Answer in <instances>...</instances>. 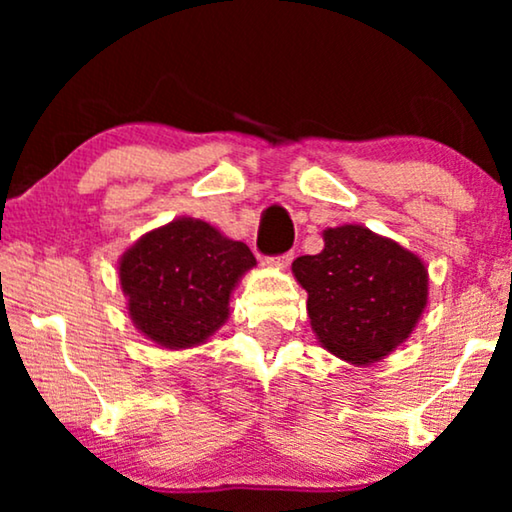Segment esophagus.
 <instances>
[{
    "instance_id": "34e87169",
    "label": "esophagus",
    "mask_w": 512,
    "mask_h": 512,
    "mask_svg": "<svg viewBox=\"0 0 512 512\" xmlns=\"http://www.w3.org/2000/svg\"><path fill=\"white\" fill-rule=\"evenodd\" d=\"M291 261H293V251H284V254L270 258V263L279 265V268H286V265H289Z\"/></svg>"
}]
</instances>
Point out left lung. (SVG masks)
<instances>
[{"mask_svg": "<svg viewBox=\"0 0 512 512\" xmlns=\"http://www.w3.org/2000/svg\"><path fill=\"white\" fill-rule=\"evenodd\" d=\"M317 256H298L293 275L321 345L370 363L408 338L426 307V270L401 244L361 226L328 228Z\"/></svg>", "mask_w": 512, "mask_h": 512, "instance_id": "left-lung-1", "label": "left lung"}]
</instances>
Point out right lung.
<instances>
[{"label": "right lung", "instance_id": "obj_1", "mask_svg": "<svg viewBox=\"0 0 512 512\" xmlns=\"http://www.w3.org/2000/svg\"><path fill=\"white\" fill-rule=\"evenodd\" d=\"M256 258L244 242L205 221L179 219L151 230L121 258L130 317L158 345L205 342L228 317L230 291Z\"/></svg>", "mask_w": 512, "mask_h": 512}]
</instances>
